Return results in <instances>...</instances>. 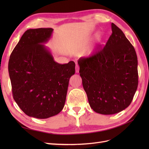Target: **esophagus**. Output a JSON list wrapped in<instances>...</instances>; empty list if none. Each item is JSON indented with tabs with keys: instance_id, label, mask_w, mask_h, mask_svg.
Masks as SVG:
<instances>
[{
	"instance_id": "1",
	"label": "esophagus",
	"mask_w": 149,
	"mask_h": 149,
	"mask_svg": "<svg viewBox=\"0 0 149 149\" xmlns=\"http://www.w3.org/2000/svg\"><path fill=\"white\" fill-rule=\"evenodd\" d=\"M79 67L78 65H76V73H79Z\"/></svg>"
}]
</instances>
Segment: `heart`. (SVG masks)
<instances>
[{
	"label": "heart",
	"mask_w": 149,
	"mask_h": 149,
	"mask_svg": "<svg viewBox=\"0 0 149 149\" xmlns=\"http://www.w3.org/2000/svg\"><path fill=\"white\" fill-rule=\"evenodd\" d=\"M104 38V33L102 31H99L96 33L95 35V38L96 40V41L98 42H100L101 40Z\"/></svg>",
	"instance_id": "1"
}]
</instances>
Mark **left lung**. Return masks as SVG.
Instances as JSON below:
<instances>
[{
    "mask_svg": "<svg viewBox=\"0 0 149 149\" xmlns=\"http://www.w3.org/2000/svg\"><path fill=\"white\" fill-rule=\"evenodd\" d=\"M111 28L112 34L104 47L78 61L89 106L104 115L127 108L138 86L136 50L119 27L112 23Z\"/></svg>",
    "mask_w": 149,
    "mask_h": 149,
    "instance_id": "obj_1",
    "label": "left lung"
}]
</instances>
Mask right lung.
Returning a JSON list of instances; mask_svg holds the SVG:
<instances>
[{
    "label": "right lung",
    "mask_w": 149,
    "mask_h": 149,
    "mask_svg": "<svg viewBox=\"0 0 149 149\" xmlns=\"http://www.w3.org/2000/svg\"><path fill=\"white\" fill-rule=\"evenodd\" d=\"M53 29H29L22 36L8 61L13 97L25 114L47 119L62 111L69 80L75 73L73 61L61 65L45 45Z\"/></svg>",
    "instance_id": "right-lung-1"
}]
</instances>
